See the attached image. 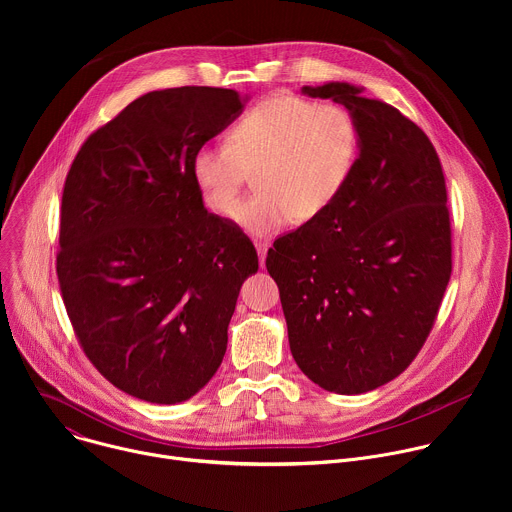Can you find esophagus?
Returning a JSON list of instances; mask_svg holds the SVG:
<instances>
[{
    "label": "esophagus",
    "instance_id": "1",
    "mask_svg": "<svg viewBox=\"0 0 512 512\" xmlns=\"http://www.w3.org/2000/svg\"><path fill=\"white\" fill-rule=\"evenodd\" d=\"M255 247H257V253H259V265L263 267V265H265V257H267V251H269V243H263V241H259V243H255Z\"/></svg>",
    "mask_w": 512,
    "mask_h": 512
}]
</instances>
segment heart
<instances>
[{
  "instance_id": "1",
  "label": "heart",
  "mask_w": 512,
  "mask_h": 512,
  "mask_svg": "<svg viewBox=\"0 0 512 512\" xmlns=\"http://www.w3.org/2000/svg\"><path fill=\"white\" fill-rule=\"evenodd\" d=\"M358 154V123L346 107L285 95L249 109L227 141L202 143L190 172L206 208L227 216L255 170L257 190L235 208V218L253 235H271L291 218L308 223L328 210L350 182Z\"/></svg>"
}]
</instances>
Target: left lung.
Segmentation results:
<instances>
[{
    "label": "left lung",
    "mask_w": 512,
    "mask_h": 512,
    "mask_svg": "<svg viewBox=\"0 0 512 512\" xmlns=\"http://www.w3.org/2000/svg\"><path fill=\"white\" fill-rule=\"evenodd\" d=\"M302 93L354 115L360 154L336 202L275 239L265 265L302 373L358 395L409 367L440 312L452 275L446 178L423 129L389 103L348 83Z\"/></svg>",
    "instance_id": "8db88e82"
}]
</instances>
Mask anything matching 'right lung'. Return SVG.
I'll return each mask as SVG.
<instances>
[{
  "mask_svg": "<svg viewBox=\"0 0 512 512\" xmlns=\"http://www.w3.org/2000/svg\"><path fill=\"white\" fill-rule=\"evenodd\" d=\"M249 97L218 87L152 91L93 131L60 204L56 275L75 336L123 393L172 405L221 367L251 239L204 208L192 154Z\"/></svg>",
  "mask_w": 512,
  "mask_h": 512,
  "instance_id": "obj_1",
  "label": "right lung"
}]
</instances>
